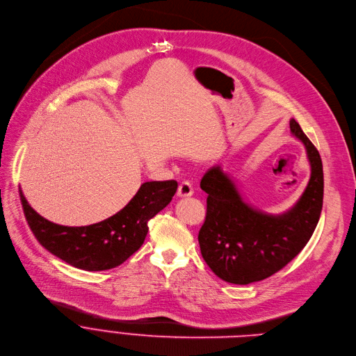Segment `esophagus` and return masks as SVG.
<instances>
[{"label":"esophagus","instance_id":"esophagus-1","mask_svg":"<svg viewBox=\"0 0 356 356\" xmlns=\"http://www.w3.org/2000/svg\"><path fill=\"white\" fill-rule=\"evenodd\" d=\"M193 193H195V191H193V187H191V184L188 181H183V183L179 184L177 197H181V199L190 197V196H193Z\"/></svg>","mask_w":356,"mask_h":356}]
</instances>
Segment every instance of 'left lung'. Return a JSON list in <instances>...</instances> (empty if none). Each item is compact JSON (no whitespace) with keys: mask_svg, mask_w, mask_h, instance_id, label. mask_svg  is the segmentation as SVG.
Here are the masks:
<instances>
[{"mask_svg":"<svg viewBox=\"0 0 356 356\" xmlns=\"http://www.w3.org/2000/svg\"><path fill=\"white\" fill-rule=\"evenodd\" d=\"M289 129L307 150L309 181L297 203L281 214H268L248 204L236 180L213 166L200 187L207 197V214L199 232L200 251L207 266L221 280L247 285L285 267L309 241L322 210V160L296 119Z\"/></svg>","mask_w":356,"mask_h":356,"instance_id":"obj_1","label":"left lung"}]
</instances>
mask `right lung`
I'll use <instances>...</instances> for the list:
<instances>
[{"mask_svg": "<svg viewBox=\"0 0 356 356\" xmlns=\"http://www.w3.org/2000/svg\"><path fill=\"white\" fill-rule=\"evenodd\" d=\"M176 190L175 180L146 181L120 211L82 227L44 218L28 204L21 188L19 197L29 229L44 248L75 268L104 271L120 266L140 248L149 232V220L172 202Z\"/></svg>", "mask_w": 356, "mask_h": 356, "instance_id": "right-lung-1", "label": "right lung"}]
</instances>
